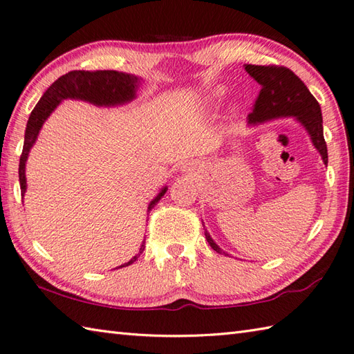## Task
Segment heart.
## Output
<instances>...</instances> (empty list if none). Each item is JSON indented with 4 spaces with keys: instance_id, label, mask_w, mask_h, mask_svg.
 Segmentation results:
<instances>
[{
    "instance_id": "obj_1",
    "label": "heart",
    "mask_w": 354,
    "mask_h": 354,
    "mask_svg": "<svg viewBox=\"0 0 354 354\" xmlns=\"http://www.w3.org/2000/svg\"><path fill=\"white\" fill-rule=\"evenodd\" d=\"M221 95V92H217V96H220Z\"/></svg>"
}]
</instances>
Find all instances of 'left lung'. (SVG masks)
<instances>
[{
    "label": "left lung",
    "instance_id": "obj_1",
    "mask_svg": "<svg viewBox=\"0 0 354 354\" xmlns=\"http://www.w3.org/2000/svg\"><path fill=\"white\" fill-rule=\"evenodd\" d=\"M245 71L261 84V92L249 114V123L294 116L308 129L312 143L322 153V158L327 166V146L323 134L322 109L305 83L285 66L245 64ZM205 238L216 252L225 253L212 241L207 231H205Z\"/></svg>",
    "mask_w": 354,
    "mask_h": 354
}]
</instances>
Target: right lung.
I'll use <instances>...</instances> for the list:
<instances>
[{"label":"right lung","instance_id":"obj_1","mask_svg":"<svg viewBox=\"0 0 354 354\" xmlns=\"http://www.w3.org/2000/svg\"><path fill=\"white\" fill-rule=\"evenodd\" d=\"M138 86L137 77L128 75L116 71H71L66 75L60 77L57 81L49 86V88L40 97V101L31 111L30 119L26 128V138H24V147L19 160V184H21V194L24 196L27 188L26 180V161L31 146L35 145L40 128L49 114L53 113L57 105L66 97H73V100L88 101L95 105H116L123 104L133 100L136 96V88ZM167 188H162L161 193L155 197L149 203L147 212L160 202ZM145 245L140 248L137 257H134L127 264L120 267L131 266L133 262L143 253Z\"/></svg>","mask_w":354,"mask_h":354}]
</instances>
